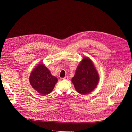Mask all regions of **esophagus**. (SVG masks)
<instances>
[{
  "mask_svg": "<svg viewBox=\"0 0 132 132\" xmlns=\"http://www.w3.org/2000/svg\"><path fill=\"white\" fill-rule=\"evenodd\" d=\"M63 80H68V77H67V76H66L65 77H64L63 79H62Z\"/></svg>",
  "mask_w": 132,
  "mask_h": 132,
  "instance_id": "obj_1",
  "label": "esophagus"
}]
</instances>
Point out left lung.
Masks as SVG:
<instances>
[{
    "mask_svg": "<svg viewBox=\"0 0 132 132\" xmlns=\"http://www.w3.org/2000/svg\"><path fill=\"white\" fill-rule=\"evenodd\" d=\"M99 80V74L92 60L85 57L78 65L72 82L76 91L81 95H86L96 88Z\"/></svg>",
    "mask_w": 132,
    "mask_h": 132,
    "instance_id": "left-lung-1",
    "label": "left lung"
}]
</instances>
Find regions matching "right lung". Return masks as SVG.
<instances>
[{
	"instance_id": "right-lung-1",
	"label": "right lung",
	"mask_w": 132,
	"mask_h": 132,
	"mask_svg": "<svg viewBox=\"0 0 132 132\" xmlns=\"http://www.w3.org/2000/svg\"><path fill=\"white\" fill-rule=\"evenodd\" d=\"M57 82V78L51 74L43 64H39L35 67L29 77L30 85L40 95L51 93Z\"/></svg>"
}]
</instances>
